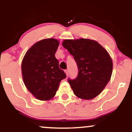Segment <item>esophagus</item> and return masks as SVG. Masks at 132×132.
<instances>
[{
  "mask_svg": "<svg viewBox=\"0 0 132 132\" xmlns=\"http://www.w3.org/2000/svg\"><path fill=\"white\" fill-rule=\"evenodd\" d=\"M65 74L67 75H69V70H65Z\"/></svg>",
  "mask_w": 132,
  "mask_h": 132,
  "instance_id": "1",
  "label": "esophagus"
}]
</instances>
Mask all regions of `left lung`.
I'll return each mask as SVG.
<instances>
[{"label":"left lung","instance_id":"8db88e82","mask_svg":"<svg viewBox=\"0 0 132 132\" xmlns=\"http://www.w3.org/2000/svg\"><path fill=\"white\" fill-rule=\"evenodd\" d=\"M62 45L77 62V78H68L73 93L78 98L91 100L98 95L110 80L113 63L110 55L93 40H64Z\"/></svg>","mask_w":132,"mask_h":132}]
</instances>
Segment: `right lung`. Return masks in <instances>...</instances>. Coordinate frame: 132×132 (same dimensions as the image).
I'll return each instance as SVG.
<instances>
[{"label":"right lung","mask_w":132,"mask_h":132,"mask_svg":"<svg viewBox=\"0 0 132 132\" xmlns=\"http://www.w3.org/2000/svg\"><path fill=\"white\" fill-rule=\"evenodd\" d=\"M59 45V40L53 38L38 41L28 50L22 60L23 82L38 100L52 98L60 82L67 77L59 68V61L55 56Z\"/></svg>","instance_id":"1"}]
</instances>
